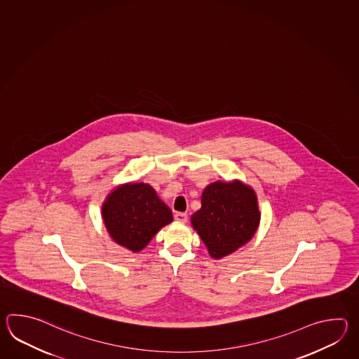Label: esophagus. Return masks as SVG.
Wrapping results in <instances>:
<instances>
[{"label": "esophagus", "instance_id": "obj_1", "mask_svg": "<svg viewBox=\"0 0 359 359\" xmlns=\"http://www.w3.org/2000/svg\"><path fill=\"white\" fill-rule=\"evenodd\" d=\"M175 219H176L177 222H182V223H184V222L187 221V214L178 212V213L175 214Z\"/></svg>", "mask_w": 359, "mask_h": 359}]
</instances>
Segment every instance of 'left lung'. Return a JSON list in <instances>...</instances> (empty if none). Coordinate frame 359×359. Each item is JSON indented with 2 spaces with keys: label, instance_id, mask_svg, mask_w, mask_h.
Listing matches in <instances>:
<instances>
[{
  "label": "left lung",
  "instance_id": "8db88e82",
  "mask_svg": "<svg viewBox=\"0 0 359 359\" xmlns=\"http://www.w3.org/2000/svg\"><path fill=\"white\" fill-rule=\"evenodd\" d=\"M259 221L255 192L240 181L209 184L201 196V209L191 217L194 229L215 259L246 244Z\"/></svg>",
  "mask_w": 359,
  "mask_h": 359
}]
</instances>
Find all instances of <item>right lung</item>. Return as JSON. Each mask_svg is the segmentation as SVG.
I'll use <instances>...</instances> for the list:
<instances>
[{"instance_id":"obj_1","label":"right lung","mask_w":359,"mask_h":359,"mask_svg":"<svg viewBox=\"0 0 359 359\" xmlns=\"http://www.w3.org/2000/svg\"><path fill=\"white\" fill-rule=\"evenodd\" d=\"M102 218L115 243L140 252L173 215L150 184L128 183L113 191L102 205Z\"/></svg>"}]
</instances>
